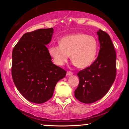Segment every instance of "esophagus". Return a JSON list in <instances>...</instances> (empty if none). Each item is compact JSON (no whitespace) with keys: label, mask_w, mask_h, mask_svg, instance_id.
<instances>
[{"label":"esophagus","mask_w":129,"mask_h":129,"mask_svg":"<svg viewBox=\"0 0 129 129\" xmlns=\"http://www.w3.org/2000/svg\"><path fill=\"white\" fill-rule=\"evenodd\" d=\"M73 72H70V71H68L67 72V75H68V76H71V75H73Z\"/></svg>","instance_id":"34e87169"}]
</instances>
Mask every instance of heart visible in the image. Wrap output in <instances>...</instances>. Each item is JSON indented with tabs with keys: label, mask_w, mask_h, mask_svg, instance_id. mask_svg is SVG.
<instances>
[{
	"label": "heart",
	"mask_w": 129,
	"mask_h": 129,
	"mask_svg": "<svg viewBox=\"0 0 129 129\" xmlns=\"http://www.w3.org/2000/svg\"><path fill=\"white\" fill-rule=\"evenodd\" d=\"M98 47V42L94 37L77 33L63 37L59 41V45L50 47L48 53L57 66H63L71 55L76 66L84 69L95 59Z\"/></svg>",
	"instance_id": "heart-1"
}]
</instances>
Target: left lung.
<instances>
[{
    "label": "left lung",
    "mask_w": 129,
    "mask_h": 129,
    "mask_svg": "<svg viewBox=\"0 0 129 129\" xmlns=\"http://www.w3.org/2000/svg\"><path fill=\"white\" fill-rule=\"evenodd\" d=\"M100 50L96 59L88 67L79 71L76 98L81 103L90 104L104 96L112 87L116 75V56L110 36L100 29L97 32Z\"/></svg>",
    "instance_id": "1"
}]
</instances>
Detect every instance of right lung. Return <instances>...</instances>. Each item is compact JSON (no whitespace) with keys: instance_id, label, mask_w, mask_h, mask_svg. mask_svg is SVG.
<instances>
[{"instance_id":"1","label":"right lung","mask_w":129,"mask_h":129,"mask_svg":"<svg viewBox=\"0 0 129 129\" xmlns=\"http://www.w3.org/2000/svg\"><path fill=\"white\" fill-rule=\"evenodd\" d=\"M53 28L24 34L13 50L11 74L16 88L31 103H45L53 96L56 84L67 72L53 64L47 45Z\"/></svg>"}]
</instances>
